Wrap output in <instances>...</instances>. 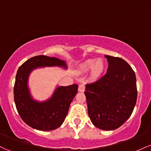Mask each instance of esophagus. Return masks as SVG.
<instances>
[{"mask_svg": "<svg viewBox=\"0 0 151 151\" xmlns=\"http://www.w3.org/2000/svg\"><path fill=\"white\" fill-rule=\"evenodd\" d=\"M85 84H80L79 85V88H78V90H79V91H84V90H85Z\"/></svg>", "mask_w": 151, "mask_h": 151, "instance_id": "obj_1", "label": "esophagus"}]
</instances>
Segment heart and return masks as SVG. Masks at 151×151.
<instances>
[{
    "instance_id": "heart-1",
    "label": "heart",
    "mask_w": 151,
    "mask_h": 151,
    "mask_svg": "<svg viewBox=\"0 0 151 151\" xmlns=\"http://www.w3.org/2000/svg\"><path fill=\"white\" fill-rule=\"evenodd\" d=\"M83 68L84 70H89L91 68V73L93 77H97L104 69V62L102 60H97L95 61L93 59H89L83 64Z\"/></svg>"
}]
</instances>
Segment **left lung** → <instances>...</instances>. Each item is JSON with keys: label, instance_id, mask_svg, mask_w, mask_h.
<instances>
[{"label": "left lung", "instance_id": "left-lung-1", "mask_svg": "<svg viewBox=\"0 0 151 151\" xmlns=\"http://www.w3.org/2000/svg\"><path fill=\"white\" fill-rule=\"evenodd\" d=\"M109 67L105 75L86 84L88 114L100 129H116L132 114L138 91L134 71L121 58L106 55Z\"/></svg>", "mask_w": 151, "mask_h": 151}]
</instances>
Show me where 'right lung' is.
Listing matches in <instances>:
<instances>
[{
  "label": "right lung",
  "instance_id": "obj_1",
  "mask_svg": "<svg viewBox=\"0 0 151 151\" xmlns=\"http://www.w3.org/2000/svg\"><path fill=\"white\" fill-rule=\"evenodd\" d=\"M65 66V61L45 55L29 59L19 67L15 77L13 93L19 115L30 127L40 131L58 129L65 121L69 107L78 90L77 84L59 86L50 100L36 102L30 97L27 89V78L33 69L46 66Z\"/></svg>",
  "mask_w": 151,
  "mask_h": 151
}]
</instances>
